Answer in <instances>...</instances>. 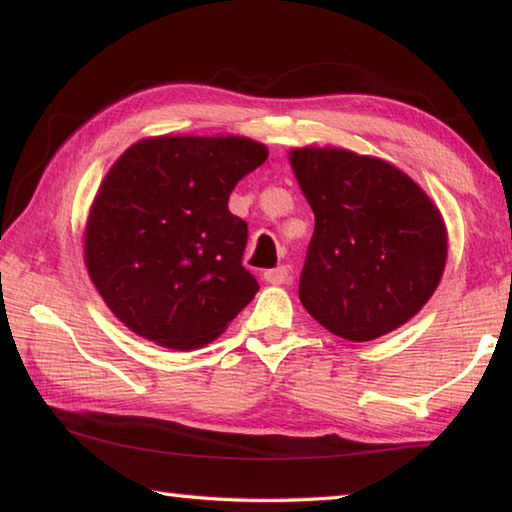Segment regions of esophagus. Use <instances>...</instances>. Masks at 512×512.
Segmentation results:
<instances>
[{
    "mask_svg": "<svg viewBox=\"0 0 512 512\" xmlns=\"http://www.w3.org/2000/svg\"><path fill=\"white\" fill-rule=\"evenodd\" d=\"M289 266H277V268H268L264 273V280L268 284H287L289 282Z\"/></svg>",
    "mask_w": 512,
    "mask_h": 512,
    "instance_id": "34e87169",
    "label": "esophagus"
}]
</instances>
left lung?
Returning a JSON list of instances; mask_svg holds the SVG:
<instances>
[{
  "label": "left lung",
  "mask_w": 512,
  "mask_h": 512,
  "mask_svg": "<svg viewBox=\"0 0 512 512\" xmlns=\"http://www.w3.org/2000/svg\"><path fill=\"white\" fill-rule=\"evenodd\" d=\"M291 167L316 216L298 289L305 309L354 343L411 320L447 259L429 196L393 164L341 149H296Z\"/></svg>",
  "instance_id": "1"
}]
</instances>
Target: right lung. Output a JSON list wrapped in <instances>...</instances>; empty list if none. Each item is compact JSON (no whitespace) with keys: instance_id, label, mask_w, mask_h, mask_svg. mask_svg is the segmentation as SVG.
<instances>
[{"instance_id":"1","label":"right lung","mask_w":512,"mask_h":512,"mask_svg":"<svg viewBox=\"0 0 512 512\" xmlns=\"http://www.w3.org/2000/svg\"><path fill=\"white\" fill-rule=\"evenodd\" d=\"M248 137H151L112 164L85 230V264L121 323L173 350L214 341L259 291L248 223L228 210L266 160Z\"/></svg>"}]
</instances>
